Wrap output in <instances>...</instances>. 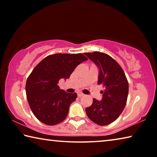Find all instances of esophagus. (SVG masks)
Wrapping results in <instances>:
<instances>
[{
    "label": "esophagus",
    "mask_w": 157,
    "mask_h": 157,
    "mask_svg": "<svg viewBox=\"0 0 157 157\" xmlns=\"http://www.w3.org/2000/svg\"><path fill=\"white\" fill-rule=\"evenodd\" d=\"M83 95H84L83 93H82V92H78V97H82V96H83Z\"/></svg>",
    "instance_id": "esophagus-1"
}]
</instances>
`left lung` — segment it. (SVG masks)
Masks as SVG:
<instances>
[{
  "instance_id": "8db88e82",
  "label": "left lung",
  "mask_w": 157,
  "mask_h": 157,
  "mask_svg": "<svg viewBox=\"0 0 157 157\" xmlns=\"http://www.w3.org/2000/svg\"><path fill=\"white\" fill-rule=\"evenodd\" d=\"M98 68V84L105 86L102 100L94 98L93 104L86 108L90 120L99 125H107L115 121L126 105L129 84L123 68L112 57L100 52H86Z\"/></svg>"
}]
</instances>
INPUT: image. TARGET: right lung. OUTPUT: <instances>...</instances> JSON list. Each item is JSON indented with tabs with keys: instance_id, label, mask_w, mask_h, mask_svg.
Listing matches in <instances>:
<instances>
[{
	"instance_id": "right-lung-1",
	"label": "right lung",
	"mask_w": 157,
	"mask_h": 157,
	"mask_svg": "<svg viewBox=\"0 0 157 157\" xmlns=\"http://www.w3.org/2000/svg\"><path fill=\"white\" fill-rule=\"evenodd\" d=\"M87 59L82 53H57L44 58L33 69L26 82L25 91L31 110L39 121L55 125L66 118L77 94L60 89L57 84L60 79L70 78L74 69Z\"/></svg>"
}]
</instances>
